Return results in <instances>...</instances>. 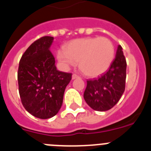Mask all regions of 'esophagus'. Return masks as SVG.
I'll use <instances>...</instances> for the list:
<instances>
[{
    "instance_id": "obj_1",
    "label": "esophagus",
    "mask_w": 151,
    "mask_h": 151,
    "mask_svg": "<svg viewBox=\"0 0 151 151\" xmlns=\"http://www.w3.org/2000/svg\"><path fill=\"white\" fill-rule=\"evenodd\" d=\"M72 78H73V79H76V78H80L81 77H80L77 74H73V76H72Z\"/></svg>"
}]
</instances>
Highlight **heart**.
Instances as JSON below:
<instances>
[{
	"label": "heart",
	"mask_w": 151,
	"mask_h": 151,
	"mask_svg": "<svg viewBox=\"0 0 151 151\" xmlns=\"http://www.w3.org/2000/svg\"><path fill=\"white\" fill-rule=\"evenodd\" d=\"M115 58V47L104 37L78 38L69 41L57 51V59L64 67L78 63L80 70L88 77L103 74Z\"/></svg>",
	"instance_id": "heart-1"
}]
</instances>
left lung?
I'll list each match as a JSON object with an SVG mask.
<instances>
[{
  "mask_svg": "<svg viewBox=\"0 0 151 151\" xmlns=\"http://www.w3.org/2000/svg\"><path fill=\"white\" fill-rule=\"evenodd\" d=\"M126 66L122 47L119 45L115 59L107 71L97 78L87 81L84 98L90 107L106 111L116 104L125 91Z\"/></svg>",
  "mask_w": 151,
  "mask_h": 151,
  "instance_id": "obj_1",
  "label": "left lung"
}]
</instances>
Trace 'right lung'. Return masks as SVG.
<instances>
[{
  "label": "right lung",
  "mask_w": 151,
  "mask_h": 151,
  "mask_svg": "<svg viewBox=\"0 0 151 151\" xmlns=\"http://www.w3.org/2000/svg\"><path fill=\"white\" fill-rule=\"evenodd\" d=\"M53 41V37L44 36L34 41L22 54L17 75L22 105L32 115L42 119L59 112L65 89L72 79V73L57 69L50 51Z\"/></svg>",
  "instance_id": "right-lung-1"
}]
</instances>
